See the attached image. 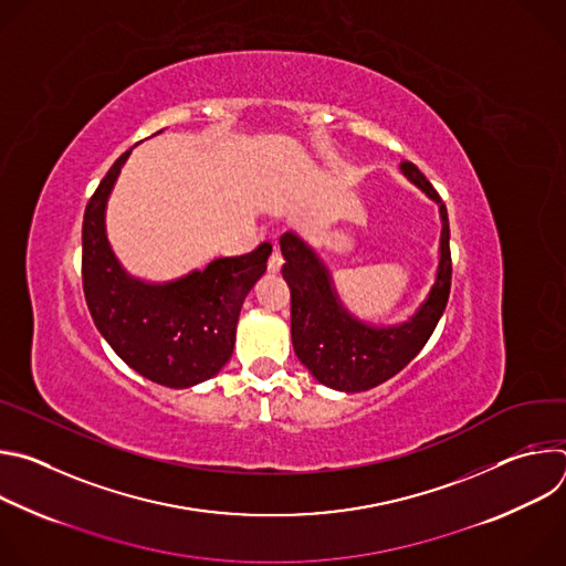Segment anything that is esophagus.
Masks as SVG:
<instances>
[{"label": "esophagus", "mask_w": 566, "mask_h": 566, "mask_svg": "<svg viewBox=\"0 0 566 566\" xmlns=\"http://www.w3.org/2000/svg\"><path fill=\"white\" fill-rule=\"evenodd\" d=\"M282 264H284V260H282V255H280V251L275 249L273 251V255L269 258V273H280V269H282Z\"/></svg>", "instance_id": "esophagus-1"}]
</instances>
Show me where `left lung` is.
Listing matches in <instances>:
<instances>
[{
  "mask_svg": "<svg viewBox=\"0 0 566 566\" xmlns=\"http://www.w3.org/2000/svg\"><path fill=\"white\" fill-rule=\"evenodd\" d=\"M400 170L439 203L443 223L437 280L428 300L402 325L374 327L354 317L338 300L332 275L313 249L293 232L280 237L282 275L291 289L293 349L317 382L338 391H365L396 376L426 347L448 304L452 258L446 203L410 160H402Z\"/></svg>",
  "mask_w": 566,
  "mask_h": 566,
  "instance_id": "1",
  "label": "left lung"
}]
</instances>
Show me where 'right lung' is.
<instances>
[{"instance_id": "1", "label": "right lung", "mask_w": 566, "mask_h": 566, "mask_svg": "<svg viewBox=\"0 0 566 566\" xmlns=\"http://www.w3.org/2000/svg\"><path fill=\"white\" fill-rule=\"evenodd\" d=\"M132 149L116 158L83 221V289L94 325L134 371L184 389L219 374L230 360L241 304L264 275L271 244L212 260L203 271L166 284L127 275L105 232V208Z\"/></svg>"}]
</instances>
